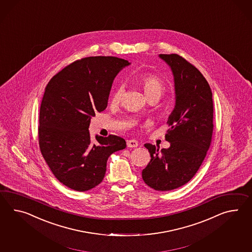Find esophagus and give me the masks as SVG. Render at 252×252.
I'll return each instance as SVG.
<instances>
[{"instance_id": "34e87169", "label": "esophagus", "mask_w": 252, "mask_h": 252, "mask_svg": "<svg viewBox=\"0 0 252 252\" xmlns=\"http://www.w3.org/2000/svg\"><path fill=\"white\" fill-rule=\"evenodd\" d=\"M126 145L128 148H136L138 146V143L134 139H132V140H128L126 142Z\"/></svg>"}]
</instances>
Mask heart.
I'll use <instances>...</instances> for the list:
<instances>
[{"label":"heart","instance_id":"1","mask_svg":"<svg viewBox=\"0 0 252 252\" xmlns=\"http://www.w3.org/2000/svg\"><path fill=\"white\" fill-rule=\"evenodd\" d=\"M140 85L146 95L151 94H158L160 95L165 88L163 82L153 74H148L142 77L140 79ZM122 93H123V87L119 86L116 90V92L114 93L112 101L114 103L119 102L122 96Z\"/></svg>","mask_w":252,"mask_h":252}]
</instances>
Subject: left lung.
<instances>
[{
	"instance_id": "obj_1",
	"label": "left lung",
	"mask_w": 252,
	"mask_h": 252,
	"mask_svg": "<svg viewBox=\"0 0 252 252\" xmlns=\"http://www.w3.org/2000/svg\"><path fill=\"white\" fill-rule=\"evenodd\" d=\"M158 56L174 77L176 101L165 135L170 147L159 151L145 144L151 159L142 178L155 190L168 191L187 184L202 164L213 132V100L209 83L194 65L175 54Z\"/></svg>"
}]
</instances>
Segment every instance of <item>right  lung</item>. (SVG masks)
<instances>
[{
    "label": "right lung",
    "instance_id": "obj_1",
    "mask_svg": "<svg viewBox=\"0 0 252 252\" xmlns=\"http://www.w3.org/2000/svg\"><path fill=\"white\" fill-rule=\"evenodd\" d=\"M130 63L114 56H91L56 74L45 88L39 118L43 158L61 183L90 190L102 182L111 155L126 147L122 137L98 136L91 141L89 126L108 103L112 84Z\"/></svg>",
    "mask_w": 252,
    "mask_h": 252
}]
</instances>
